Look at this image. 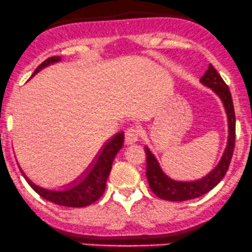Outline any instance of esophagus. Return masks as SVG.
<instances>
[{"mask_svg": "<svg viewBox=\"0 0 252 252\" xmlns=\"http://www.w3.org/2000/svg\"><path fill=\"white\" fill-rule=\"evenodd\" d=\"M139 131H138L137 128H133V127L127 128L125 132V143L128 145L134 144V143H137V140L139 139Z\"/></svg>", "mask_w": 252, "mask_h": 252, "instance_id": "1", "label": "esophagus"}]
</instances>
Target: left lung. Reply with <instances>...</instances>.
<instances>
[{"mask_svg": "<svg viewBox=\"0 0 252 252\" xmlns=\"http://www.w3.org/2000/svg\"><path fill=\"white\" fill-rule=\"evenodd\" d=\"M201 84L205 88L212 89L222 102L227 115V124H228L227 145L218 164L207 175L197 180L172 179L161 168L158 158L151 153L150 149L145 147V154H147V173L145 174H147L149 185L156 196L166 201L183 202L203 196L213 190L222 180L231 163L235 142V114L229 89L221 75L214 68L213 64H209L207 72L201 78Z\"/></svg>", "mask_w": 252, "mask_h": 252, "instance_id": "obj_1", "label": "left lung"}]
</instances>
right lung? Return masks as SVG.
<instances>
[{
  "mask_svg": "<svg viewBox=\"0 0 252 252\" xmlns=\"http://www.w3.org/2000/svg\"><path fill=\"white\" fill-rule=\"evenodd\" d=\"M60 61V56H53V58L47 59L37 67L32 77L39 71H42L43 68H45V67ZM123 144L124 132H119V133L114 134L109 140L104 143L103 147L98 151V154L94 156L90 166L84 170L83 174L75 181L68 184V186H66L62 190H49V189L40 188V186L32 183L26 177L23 169L20 168V170L24 177H25V179L28 180L30 186L47 201L59 205H63V207L83 208L86 207V205L93 204L103 194L105 190V183H107L108 175H109L110 169H112L113 161H114L115 155L119 153V150L123 148Z\"/></svg>",
  "mask_w": 252,
  "mask_h": 252,
  "instance_id": "1",
  "label": "right lung"
}]
</instances>
